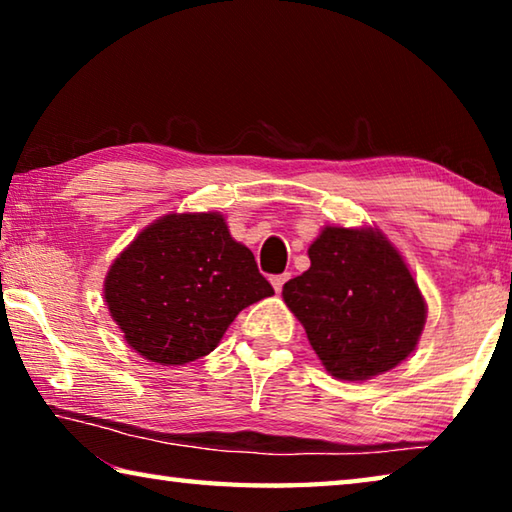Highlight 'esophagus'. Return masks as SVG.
<instances>
[{
  "instance_id": "esophagus-1",
  "label": "esophagus",
  "mask_w": 512,
  "mask_h": 512,
  "mask_svg": "<svg viewBox=\"0 0 512 512\" xmlns=\"http://www.w3.org/2000/svg\"><path fill=\"white\" fill-rule=\"evenodd\" d=\"M291 277V273H282V275H273L271 277V284H273V289L280 293L282 291V287H284V282H287Z\"/></svg>"
}]
</instances>
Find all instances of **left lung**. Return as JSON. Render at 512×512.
<instances>
[{
	"label": "left lung",
	"mask_w": 512,
	"mask_h": 512,
	"mask_svg": "<svg viewBox=\"0 0 512 512\" xmlns=\"http://www.w3.org/2000/svg\"><path fill=\"white\" fill-rule=\"evenodd\" d=\"M309 259V271L284 284L282 296L327 372L363 381L409 357L427 307L381 232L327 225L309 246Z\"/></svg>",
	"instance_id": "obj_1"
}]
</instances>
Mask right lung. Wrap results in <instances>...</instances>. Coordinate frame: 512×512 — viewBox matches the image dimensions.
<instances>
[{
	"label": "right lung",
	"instance_id": "add662e5",
	"mask_svg": "<svg viewBox=\"0 0 512 512\" xmlns=\"http://www.w3.org/2000/svg\"><path fill=\"white\" fill-rule=\"evenodd\" d=\"M110 316L144 359L183 366L210 354L241 309L273 296L253 253L216 212L162 216L103 284Z\"/></svg>",
	"mask_w": 512,
	"mask_h": 512
}]
</instances>
